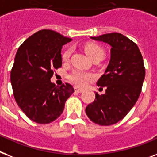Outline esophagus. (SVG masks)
I'll return each instance as SVG.
<instances>
[{"mask_svg": "<svg viewBox=\"0 0 157 157\" xmlns=\"http://www.w3.org/2000/svg\"><path fill=\"white\" fill-rule=\"evenodd\" d=\"M75 92H76V93H78V94H81V93L83 92V90L79 89V88H75Z\"/></svg>", "mask_w": 157, "mask_h": 157, "instance_id": "esophagus-1", "label": "esophagus"}]
</instances>
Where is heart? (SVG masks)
I'll return each mask as SVG.
<instances>
[{"instance_id": "heart-1", "label": "heart", "mask_w": 157, "mask_h": 157, "mask_svg": "<svg viewBox=\"0 0 157 157\" xmlns=\"http://www.w3.org/2000/svg\"><path fill=\"white\" fill-rule=\"evenodd\" d=\"M85 51L90 58L94 59L95 57L103 55L104 56V50L101 46L95 43H89L85 47ZM71 49L66 50L62 55L63 61H67L71 56ZM67 79L70 82L74 84L78 87H84L88 83L95 79V75L90 72H85L80 70H73L69 74L67 75Z\"/></svg>"}]
</instances>
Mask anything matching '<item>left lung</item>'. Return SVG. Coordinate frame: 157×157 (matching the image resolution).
Returning a JSON list of instances; mask_svg holds the SVG:
<instances>
[{
	"label": "left lung",
	"instance_id": "1",
	"mask_svg": "<svg viewBox=\"0 0 157 157\" xmlns=\"http://www.w3.org/2000/svg\"><path fill=\"white\" fill-rule=\"evenodd\" d=\"M92 39L111 46L110 60L97 85L105 87V94L96 93L94 102L85 112L91 121L101 126L122 120L138 100L145 77V67L138 46L119 33H109Z\"/></svg>",
	"mask_w": 157,
	"mask_h": 157
}]
</instances>
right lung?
<instances>
[{"label":"right lung","instance_id":"add662e5","mask_svg":"<svg viewBox=\"0 0 157 157\" xmlns=\"http://www.w3.org/2000/svg\"><path fill=\"white\" fill-rule=\"evenodd\" d=\"M71 39L52 30H41L19 47L10 73L13 96L24 114L39 124H47L63 113L74 92L68 83L51 82L55 70L62 66L61 49Z\"/></svg>","mask_w":157,"mask_h":157}]
</instances>
